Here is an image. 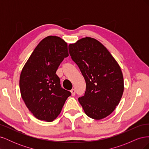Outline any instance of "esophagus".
Listing matches in <instances>:
<instances>
[{
    "label": "esophagus",
    "instance_id": "obj_1",
    "mask_svg": "<svg viewBox=\"0 0 149 149\" xmlns=\"http://www.w3.org/2000/svg\"><path fill=\"white\" fill-rule=\"evenodd\" d=\"M71 95L74 96L75 95V89H72L71 90Z\"/></svg>",
    "mask_w": 149,
    "mask_h": 149
}]
</instances>
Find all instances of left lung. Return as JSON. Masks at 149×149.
Here are the masks:
<instances>
[{"instance_id": "left-lung-1", "label": "left lung", "mask_w": 149, "mask_h": 149, "mask_svg": "<svg viewBox=\"0 0 149 149\" xmlns=\"http://www.w3.org/2000/svg\"><path fill=\"white\" fill-rule=\"evenodd\" d=\"M68 48L86 84L84 96L78 98L85 114L95 120L106 118L118 106L124 92L120 66L95 38H83L70 44Z\"/></svg>"}]
</instances>
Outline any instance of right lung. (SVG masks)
<instances>
[{
  "mask_svg": "<svg viewBox=\"0 0 149 149\" xmlns=\"http://www.w3.org/2000/svg\"><path fill=\"white\" fill-rule=\"evenodd\" d=\"M68 45L56 36H48L36 47L20 76L22 98L36 118L47 122L60 114L71 93L62 88L56 74L58 66L68 56Z\"/></svg>",
  "mask_w": 149,
  "mask_h": 149,
  "instance_id": "right-lung-1",
  "label": "right lung"
}]
</instances>
